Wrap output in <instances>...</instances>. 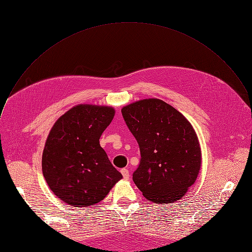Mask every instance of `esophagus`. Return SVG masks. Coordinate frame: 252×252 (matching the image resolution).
Wrapping results in <instances>:
<instances>
[{
  "label": "esophagus",
  "instance_id": "1",
  "mask_svg": "<svg viewBox=\"0 0 252 252\" xmlns=\"http://www.w3.org/2000/svg\"><path fill=\"white\" fill-rule=\"evenodd\" d=\"M121 172H122V174H123V176H124L125 179H127V178L129 177V171H128V169L123 168V169L121 170Z\"/></svg>",
  "mask_w": 252,
  "mask_h": 252
}]
</instances>
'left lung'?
Here are the masks:
<instances>
[{"mask_svg": "<svg viewBox=\"0 0 252 252\" xmlns=\"http://www.w3.org/2000/svg\"><path fill=\"white\" fill-rule=\"evenodd\" d=\"M122 113L141 152L133 182L151 202H177L194 183L202 164L191 125L174 107L155 98L125 106Z\"/></svg>", "mask_w": 252, "mask_h": 252, "instance_id": "1", "label": "left lung"}]
</instances>
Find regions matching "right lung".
<instances>
[{"mask_svg":"<svg viewBox=\"0 0 252 252\" xmlns=\"http://www.w3.org/2000/svg\"><path fill=\"white\" fill-rule=\"evenodd\" d=\"M113 116L112 107L78 105L61 116L50 130L42 172L49 189L63 202L93 206L123 178L99 144Z\"/></svg>","mask_w":252,"mask_h":252,"instance_id":"right-lung-1","label":"right lung"}]
</instances>
